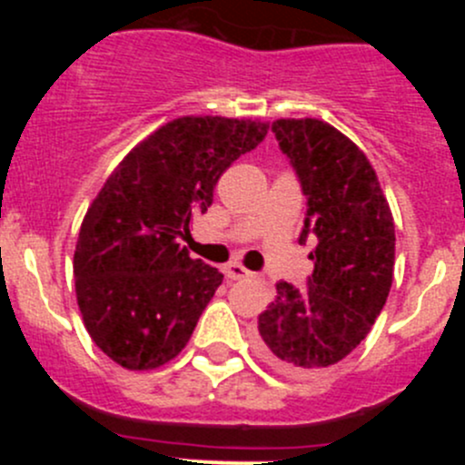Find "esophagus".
Listing matches in <instances>:
<instances>
[{"instance_id":"esophagus-1","label":"esophagus","mask_w":465,"mask_h":465,"mask_svg":"<svg viewBox=\"0 0 465 465\" xmlns=\"http://www.w3.org/2000/svg\"><path fill=\"white\" fill-rule=\"evenodd\" d=\"M224 276L232 281H241V279H247V276H252V272L247 270L245 265H241V262H229V265H224Z\"/></svg>"}]
</instances>
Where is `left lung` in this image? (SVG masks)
<instances>
[{"mask_svg": "<svg viewBox=\"0 0 465 465\" xmlns=\"http://www.w3.org/2000/svg\"><path fill=\"white\" fill-rule=\"evenodd\" d=\"M281 150L306 195L299 242L315 233L308 290L276 283L279 297L259 315L262 362L303 378L341 362L378 320L396 259L393 215L367 154L320 119H276Z\"/></svg>", "mask_w": 465, "mask_h": 465, "instance_id": "left-lung-1", "label": "left lung"}]
</instances>
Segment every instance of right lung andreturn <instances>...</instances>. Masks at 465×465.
<instances>
[{
    "label": "right lung",
    "mask_w": 465,
    "mask_h": 465,
    "mask_svg": "<svg viewBox=\"0 0 465 465\" xmlns=\"http://www.w3.org/2000/svg\"><path fill=\"white\" fill-rule=\"evenodd\" d=\"M270 124L180 116L134 145L89 204L74 252L76 299L94 344L130 371L182 353L223 274L180 241L220 175Z\"/></svg>",
    "instance_id": "add662e5"
}]
</instances>
